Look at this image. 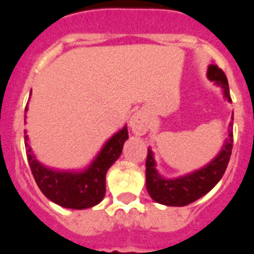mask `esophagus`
Segmentation results:
<instances>
[{
  "mask_svg": "<svg viewBox=\"0 0 254 254\" xmlns=\"http://www.w3.org/2000/svg\"><path fill=\"white\" fill-rule=\"evenodd\" d=\"M129 125L131 131H133L134 134H136V135H142V134H144L149 127L148 121H147V119H145L140 112H136V114H134L133 116H131Z\"/></svg>",
  "mask_w": 254,
  "mask_h": 254,
  "instance_id": "esophagus-1",
  "label": "esophagus"
}]
</instances>
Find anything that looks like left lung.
<instances>
[{
    "label": "left lung",
    "mask_w": 254,
    "mask_h": 254,
    "mask_svg": "<svg viewBox=\"0 0 254 254\" xmlns=\"http://www.w3.org/2000/svg\"><path fill=\"white\" fill-rule=\"evenodd\" d=\"M207 76L217 85H221L224 89V96L228 98L229 102H231L228 78L225 72L216 65H209ZM231 149H233V131L230 129L229 139H226L221 152L207 166L182 178L164 179L157 173L153 153L148 148L147 160H145V179H147L145 185L149 195L157 203L176 207L187 206L194 200L199 199L220 182L230 161Z\"/></svg>",
    "instance_id": "8db88e82"
}]
</instances>
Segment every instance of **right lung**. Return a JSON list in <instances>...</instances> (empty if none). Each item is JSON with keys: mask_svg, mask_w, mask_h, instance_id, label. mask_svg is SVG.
Listing matches in <instances>:
<instances>
[{"mask_svg": "<svg viewBox=\"0 0 254 254\" xmlns=\"http://www.w3.org/2000/svg\"><path fill=\"white\" fill-rule=\"evenodd\" d=\"M26 111L28 106L25 107ZM127 138V127H124L103 145L102 151L85 171L71 173L51 170L39 164L30 152L28 135L24 136L28 162L42 193L59 206L74 209L89 208L103 199L106 193V173L120 157L123 145Z\"/></svg>", "mask_w": 254, "mask_h": 254, "instance_id": "1", "label": "right lung"}]
</instances>
